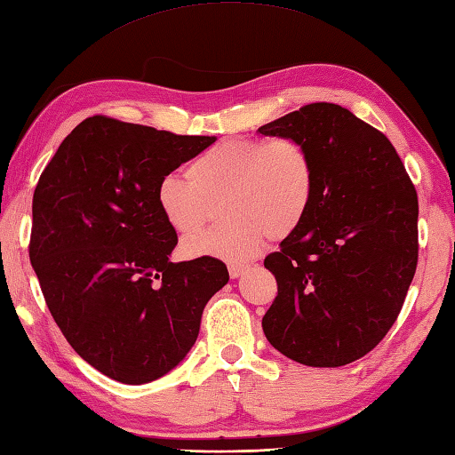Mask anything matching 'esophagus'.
Here are the masks:
<instances>
[{
    "instance_id": "esophagus-1",
    "label": "esophagus",
    "mask_w": 455,
    "mask_h": 455,
    "mask_svg": "<svg viewBox=\"0 0 455 455\" xmlns=\"http://www.w3.org/2000/svg\"><path fill=\"white\" fill-rule=\"evenodd\" d=\"M229 268V276L231 278H239L243 272H247V265H237V262H231V265L228 267Z\"/></svg>"
}]
</instances>
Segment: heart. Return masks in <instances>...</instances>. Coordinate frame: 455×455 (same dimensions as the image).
I'll return each instance as SVG.
<instances>
[{
    "mask_svg": "<svg viewBox=\"0 0 455 455\" xmlns=\"http://www.w3.org/2000/svg\"><path fill=\"white\" fill-rule=\"evenodd\" d=\"M187 179L169 175L157 187V206L179 235L195 234L220 202L224 221L183 241L187 259L243 260L265 237L282 239L304 221L315 171L307 148L290 136L228 140L202 151Z\"/></svg>",
    "mask_w": 455,
    "mask_h": 455,
    "instance_id": "b5f03b06",
    "label": "heart"
}]
</instances>
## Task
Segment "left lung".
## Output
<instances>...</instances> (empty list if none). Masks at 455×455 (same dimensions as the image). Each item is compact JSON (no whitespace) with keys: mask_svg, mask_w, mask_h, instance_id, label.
Wrapping results in <instances>:
<instances>
[{"mask_svg":"<svg viewBox=\"0 0 455 455\" xmlns=\"http://www.w3.org/2000/svg\"><path fill=\"white\" fill-rule=\"evenodd\" d=\"M259 132L296 138L315 171L304 221L265 259L278 296L262 331L299 364H350L387 335L415 276V185L389 140L340 105H306Z\"/></svg>","mask_w":455,"mask_h":455,"instance_id":"1","label":"left lung"}]
</instances>
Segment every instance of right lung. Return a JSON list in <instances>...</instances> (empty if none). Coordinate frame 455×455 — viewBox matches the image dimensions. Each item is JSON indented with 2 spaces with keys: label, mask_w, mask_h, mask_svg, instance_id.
Listing matches in <instances>:
<instances>
[{
  "label": "right lung",
  "mask_w": 455,
  "mask_h": 455,
  "mask_svg": "<svg viewBox=\"0 0 455 455\" xmlns=\"http://www.w3.org/2000/svg\"><path fill=\"white\" fill-rule=\"evenodd\" d=\"M214 142L97 115L38 179L30 265L66 340L110 379L140 386L173 370L228 284L214 257L169 260L177 231L157 206L161 180Z\"/></svg>",
  "instance_id": "1"
}]
</instances>
